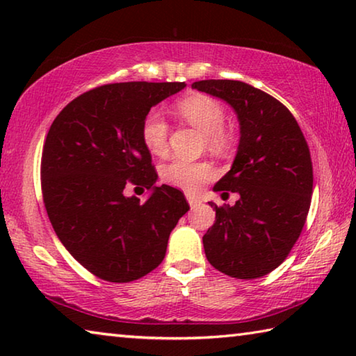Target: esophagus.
Segmentation results:
<instances>
[{
    "label": "esophagus",
    "mask_w": 356,
    "mask_h": 356,
    "mask_svg": "<svg viewBox=\"0 0 356 356\" xmlns=\"http://www.w3.org/2000/svg\"><path fill=\"white\" fill-rule=\"evenodd\" d=\"M186 201H188L191 209H195L196 206H200V204H201V200H197V197L191 196V195H186Z\"/></svg>",
    "instance_id": "1"
}]
</instances>
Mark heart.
<instances>
[{
    "instance_id": "heart-1",
    "label": "heart",
    "mask_w": 356,
    "mask_h": 356,
    "mask_svg": "<svg viewBox=\"0 0 356 356\" xmlns=\"http://www.w3.org/2000/svg\"><path fill=\"white\" fill-rule=\"evenodd\" d=\"M177 113L186 122L195 125L206 135V141L213 152H225L229 147V136L222 125L226 122V111L218 100L209 95L195 94L180 100L176 106ZM170 125L160 113L150 111L144 118L141 136L149 152L161 155L166 152ZM215 171L206 161H190L176 159L161 168V179L166 184L186 191H197L204 184L213 179Z\"/></svg>"
}]
</instances>
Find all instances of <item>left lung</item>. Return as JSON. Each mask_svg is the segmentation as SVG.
Masks as SVG:
<instances>
[{
	"label": "left lung",
	"mask_w": 356,
	"mask_h": 356,
	"mask_svg": "<svg viewBox=\"0 0 356 356\" xmlns=\"http://www.w3.org/2000/svg\"><path fill=\"white\" fill-rule=\"evenodd\" d=\"M193 89L225 100L236 111L240 141L234 163L213 191L237 193L218 207L202 237L207 261L221 273L254 280L282 264L309 212L312 163L292 113L272 95L236 80H202Z\"/></svg>",
	"instance_id": "1"
}]
</instances>
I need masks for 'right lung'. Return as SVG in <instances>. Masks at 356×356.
Segmentation results:
<instances>
[{"label":"right lung","instance_id":"add662e5","mask_svg":"<svg viewBox=\"0 0 356 356\" xmlns=\"http://www.w3.org/2000/svg\"><path fill=\"white\" fill-rule=\"evenodd\" d=\"M185 83L129 81L99 86L53 120L42 150V195L58 238L100 280L130 282L159 267L168 238L188 212L182 191L155 186L141 127L150 108ZM127 184L151 190L146 203Z\"/></svg>","mask_w":356,"mask_h":356}]
</instances>
